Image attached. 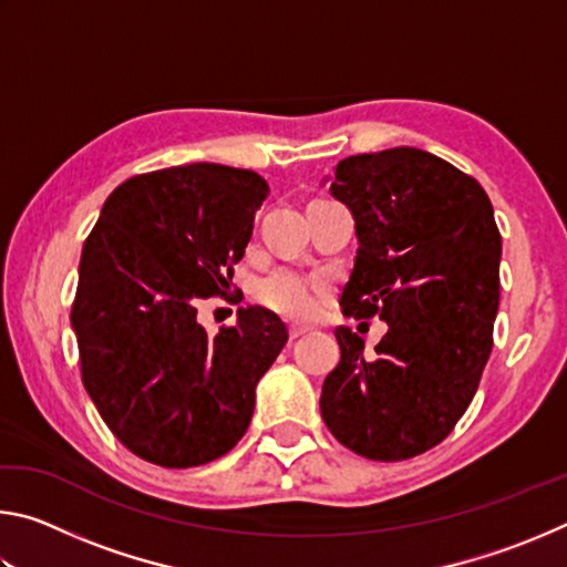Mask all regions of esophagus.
<instances>
[{
	"label": "esophagus",
	"instance_id": "1",
	"mask_svg": "<svg viewBox=\"0 0 567 567\" xmlns=\"http://www.w3.org/2000/svg\"><path fill=\"white\" fill-rule=\"evenodd\" d=\"M310 330V328H305V324H290V338L295 340V338H302V334Z\"/></svg>",
	"mask_w": 567,
	"mask_h": 567
}]
</instances>
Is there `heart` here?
Segmentation results:
<instances>
[{
    "label": "heart",
    "instance_id": "1",
    "mask_svg": "<svg viewBox=\"0 0 567 567\" xmlns=\"http://www.w3.org/2000/svg\"><path fill=\"white\" fill-rule=\"evenodd\" d=\"M255 297L272 312L292 320L312 318L322 302L318 282L290 267H277V270L262 275L255 285Z\"/></svg>",
    "mask_w": 567,
    "mask_h": 567
}]
</instances>
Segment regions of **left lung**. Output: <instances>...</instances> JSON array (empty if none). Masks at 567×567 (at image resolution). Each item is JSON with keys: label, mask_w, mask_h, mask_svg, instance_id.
Wrapping results in <instances>:
<instances>
[{"label": "left lung", "mask_w": 567, "mask_h": 567, "mask_svg": "<svg viewBox=\"0 0 567 567\" xmlns=\"http://www.w3.org/2000/svg\"><path fill=\"white\" fill-rule=\"evenodd\" d=\"M330 189L360 239L342 312L390 330L375 358L334 330L340 362L320 412L352 453L398 463L443 443L475 398L501 302V229L480 182L425 150L342 159Z\"/></svg>", "instance_id": "8db88e82"}]
</instances>
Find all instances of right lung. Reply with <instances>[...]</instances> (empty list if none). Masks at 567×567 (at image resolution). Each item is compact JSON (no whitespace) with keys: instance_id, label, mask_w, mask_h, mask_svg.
<instances>
[{"instance_id":"right-lung-1","label":"right lung","mask_w":567,"mask_h":567,"mask_svg":"<svg viewBox=\"0 0 567 567\" xmlns=\"http://www.w3.org/2000/svg\"><path fill=\"white\" fill-rule=\"evenodd\" d=\"M270 195L252 169L195 162L134 175L84 239L72 328L82 382L112 435L147 463L195 467L229 453L285 322L243 307L207 334L197 300L223 297Z\"/></svg>"}]
</instances>
